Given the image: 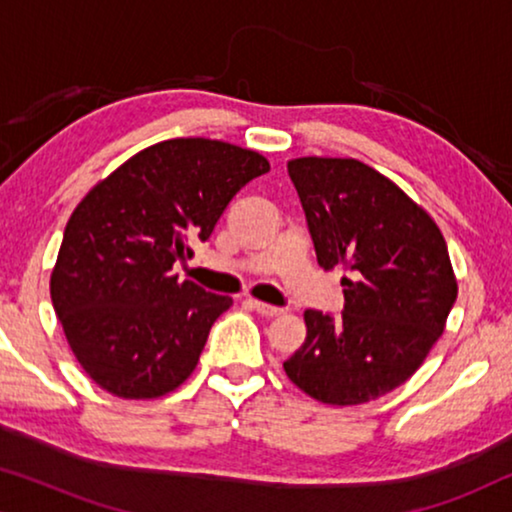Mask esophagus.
Here are the masks:
<instances>
[{
	"label": "esophagus",
	"instance_id": "esophagus-1",
	"mask_svg": "<svg viewBox=\"0 0 512 512\" xmlns=\"http://www.w3.org/2000/svg\"><path fill=\"white\" fill-rule=\"evenodd\" d=\"M249 305H251V310H256L258 314H263V317H279V314H282L284 310L282 307H275V305H268V303H261V300H254L251 298L249 300Z\"/></svg>",
	"mask_w": 512,
	"mask_h": 512
}]
</instances>
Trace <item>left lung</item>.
Masks as SVG:
<instances>
[{
    "label": "left lung",
    "mask_w": 512,
    "mask_h": 512,
    "mask_svg": "<svg viewBox=\"0 0 512 512\" xmlns=\"http://www.w3.org/2000/svg\"><path fill=\"white\" fill-rule=\"evenodd\" d=\"M324 270L342 268L345 307L307 310L289 380L328 405L375 401L412 377L457 300L445 237L394 181L354 158L289 165Z\"/></svg>",
    "instance_id": "1"
}]
</instances>
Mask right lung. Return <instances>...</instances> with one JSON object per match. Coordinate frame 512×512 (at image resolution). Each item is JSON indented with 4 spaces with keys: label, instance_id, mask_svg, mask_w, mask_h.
<instances>
[{
    "label": "right lung",
    "instance_id": "1",
    "mask_svg": "<svg viewBox=\"0 0 512 512\" xmlns=\"http://www.w3.org/2000/svg\"><path fill=\"white\" fill-rule=\"evenodd\" d=\"M270 172L261 153L202 137L153 144L69 216L51 300L81 368L121 398H158L198 366L233 298L179 282L230 200Z\"/></svg>",
    "mask_w": 512,
    "mask_h": 512
}]
</instances>
